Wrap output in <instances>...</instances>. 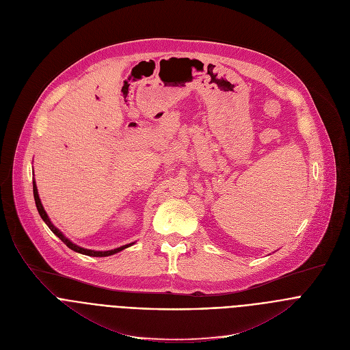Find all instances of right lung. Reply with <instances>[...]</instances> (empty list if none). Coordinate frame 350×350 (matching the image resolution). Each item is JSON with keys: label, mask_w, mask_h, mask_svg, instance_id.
<instances>
[{"label": "right lung", "mask_w": 350, "mask_h": 350, "mask_svg": "<svg viewBox=\"0 0 350 350\" xmlns=\"http://www.w3.org/2000/svg\"><path fill=\"white\" fill-rule=\"evenodd\" d=\"M33 197H35V204H36V208H38V213H39L40 218L44 221V224L49 226V229L53 232V234H55L67 247H70V249L77 252V253L87 254V256H94V258H105V256L115 254V253H118V252H121V250H124V249H126V247H129V246L133 245V243H129V245H124V246H121V247H116V249H112V250H104V252H103V250H91V249L80 247V246H77L76 243H73L72 241H68V239L62 234V232L51 222L48 214H46L44 208H43V205H42V202H40V198H39V194H38V187H36L35 180H33Z\"/></svg>", "instance_id": "right-lung-1"}]
</instances>
